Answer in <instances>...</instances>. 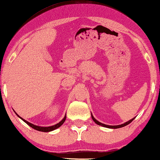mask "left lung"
<instances>
[{"label": "left lung", "mask_w": 160, "mask_h": 160, "mask_svg": "<svg viewBox=\"0 0 160 160\" xmlns=\"http://www.w3.org/2000/svg\"><path fill=\"white\" fill-rule=\"evenodd\" d=\"M91 115H92V118L93 121L95 122L96 124H98V125H100V126H102V127H104V128H111V129H117V128H123V127L126 126V125H128V124H129L130 123H131V122H132L133 121V120H134V119H135V117H134V118H133V119H130V120H129V121H128L127 122H125V123L122 124H119V125H108V124H102V123H101V122H98L97 119H95V117H93V116H92V113H91Z\"/></svg>", "instance_id": "obj_1"}]
</instances>
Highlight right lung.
<instances>
[{
    "instance_id": "obj_1",
    "label": "right lung",
    "mask_w": 160,
    "mask_h": 160,
    "mask_svg": "<svg viewBox=\"0 0 160 160\" xmlns=\"http://www.w3.org/2000/svg\"><path fill=\"white\" fill-rule=\"evenodd\" d=\"M14 112H15V111H14ZM15 113H16V114L17 115V117L20 118V119H21L22 120V121L25 122V123L27 124H28V125H29L30 127H31L32 128H33V129H35V130H38V131H41V132H51V131H53V130H56V129L59 128L61 125H62V124L63 123H64L65 121V119H66V114H65L64 118H63V119H62V120H61V121H60V122H59V123L54 124V125L49 126V127H41V126L35 125V124L30 123V122H28V121H26V120H25L24 119H22V117H19V116L18 114H17V113L16 112H15Z\"/></svg>"
}]
</instances>
